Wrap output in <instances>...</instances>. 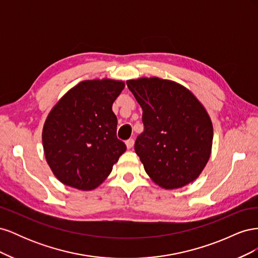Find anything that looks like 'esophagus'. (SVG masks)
Returning <instances> with one entry per match:
<instances>
[{
    "mask_svg": "<svg viewBox=\"0 0 258 258\" xmlns=\"http://www.w3.org/2000/svg\"><path fill=\"white\" fill-rule=\"evenodd\" d=\"M134 144H135V140L134 139H129V140H127V141H126V146H127L128 150H130V148L134 146Z\"/></svg>",
    "mask_w": 258,
    "mask_h": 258,
    "instance_id": "obj_1",
    "label": "esophagus"
}]
</instances>
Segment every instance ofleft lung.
<instances>
[{"label": "left lung", "mask_w": 258, "mask_h": 258, "mask_svg": "<svg viewBox=\"0 0 258 258\" xmlns=\"http://www.w3.org/2000/svg\"><path fill=\"white\" fill-rule=\"evenodd\" d=\"M142 107L144 131L135 151L152 181L174 189L195 181L205 169L213 142L210 116L184 86L158 77L127 81Z\"/></svg>", "instance_id": "1"}]
</instances>
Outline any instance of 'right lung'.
Returning a JSON list of instances; mask_svg holds the SVG:
<instances>
[{
  "label": "right lung",
  "mask_w": 258,
  "mask_h": 258,
  "mask_svg": "<svg viewBox=\"0 0 258 258\" xmlns=\"http://www.w3.org/2000/svg\"><path fill=\"white\" fill-rule=\"evenodd\" d=\"M123 88L121 81H84L49 112L42 134L44 154L61 183L81 190L95 189L126 152V145L117 139L112 110Z\"/></svg>",
  "instance_id": "obj_1"
}]
</instances>
